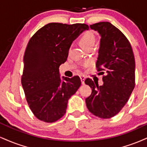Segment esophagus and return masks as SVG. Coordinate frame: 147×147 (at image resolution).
Instances as JSON below:
<instances>
[{
    "label": "esophagus",
    "instance_id": "1",
    "mask_svg": "<svg viewBox=\"0 0 147 147\" xmlns=\"http://www.w3.org/2000/svg\"><path fill=\"white\" fill-rule=\"evenodd\" d=\"M80 78H81V84H82L83 85H84L85 84V79H86V77H85L83 75V76H81Z\"/></svg>",
    "mask_w": 147,
    "mask_h": 147
}]
</instances>
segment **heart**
Instances as JSON below:
<instances>
[{
    "label": "heart",
    "instance_id": "obj_1",
    "mask_svg": "<svg viewBox=\"0 0 147 147\" xmlns=\"http://www.w3.org/2000/svg\"><path fill=\"white\" fill-rule=\"evenodd\" d=\"M95 42H96V37L92 31H87L84 33L80 38V44L85 49L94 47ZM88 65V63H86L85 66Z\"/></svg>",
    "mask_w": 147,
    "mask_h": 147
}]
</instances>
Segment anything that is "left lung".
<instances>
[{"mask_svg":"<svg viewBox=\"0 0 147 147\" xmlns=\"http://www.w3.org/2000/svg\"><path fill=\"white\" fill-rule=\"evenodd\" d=\"M100 35L96 66L101 71L103 85L88 78L85 84L92 88L86 98L88 110L100 118L116 116L124 107L135 87V59L131 46L125 35L108 22L90 26Z\"/></svg>","mask_w":147,"mask_h":147,"instance_id":"8db88e82","label":"left lung"}]
</instances>
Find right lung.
<instances>
[{
    "label": "right lung",
    "mask_w": 147,
    "mask_h": 147,
    "mask_svg": "<svg viewBox=\"0 0 147 147\" xmlns=\"http://www.w3.org/2000/svg\"><path fill=\"white\" fill-rule=\"evenodd\" d=\"M86 24H46L31 37L24 55L21 83L31 112L40 121L54 123L66 114L68 100L81 86L78 76L60 78L59 67L67 60L72 42Z\"/></svg>",
    "instance_id": "1"
}]
</instances>
